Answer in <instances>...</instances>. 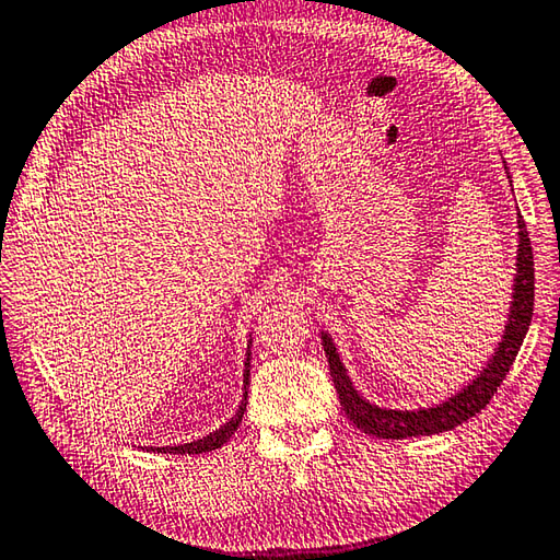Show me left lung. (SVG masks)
Segmentation results:
<instances>
[{
    "label": "left lung",
    "mask_w": 560,
    "mask_h": 560,
    "mask_svg": "<svg viewBox=\"0 0 560 560\" xmlns=\"http://www.w3.org/2000/svg\"><path fill=\"white\" fill-rule=\"evenodd\" d=\"M510 178V176H506ZM520 225V249H516V277H514V296L510 308V320L504 325V335L500 348L494 350L492 360L487 362V368L477 374V377L465 386V389L451 396L448 401L435 404L431 409L419 411H396V409H380V406L362 399L354 389L348 372H345L340 354L335 350L328 332H323V348L325 358L330 364V377L335 382V392L342 411L348 413V419L358 425L360 431L377 435V439H411V435H433L451 431L463 421L472 419L475 413H480L497 392V386L502 384L506 372L516 360L522 342L526 338L528 323H532L534 313V254H532V240H528L526 222L520 215L516 220Z\"/></svg>",
    "instance_id": "left-lung-1"
}]
</instances>
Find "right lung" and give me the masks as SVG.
<instances>
[{
    "label": "right lung",
    "instance_id": "obj_1",
    "mask_svg": "<svg viewBox=\"0 0 560 560\" xmlns=\"http://www.w3.org/2000/svg\"><path fill=\"white\" fill-rule=\"evenodd\" d=\"M252 345V340H249ZM249 345H247V362H245V396H242V404L240 409L235 411V416L225 423L220 425L218 431H212L206 439H198L192 443H183V445H166V448H151L154 453H174V455H198V453H210V451H218L225 445L232 435H235L237 425L242 423V416H245L247 409V389H249Z\"/></svg>",
    "mask_w": 560,
    "mask_h": 560
}]
</instances>
